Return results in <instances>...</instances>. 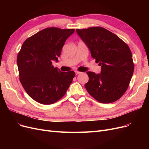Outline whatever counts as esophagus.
<instances>
[{
	"instance_id": "34e87169",
	"label": "esophagus",
	"mask_w": 149,
	"mask_h": 149,
	"mask_svg": "<svg viewBox=\"0 0 149 149\" xmlns=\"http://www.w3.org/2000/svg\"><path fill=\"white\" fill-rule=\"evenodd\" d=\"M75 73H76V75H77V74H80V73H81V72H79V71H75Z\"/></svg>"
}]
</instances>
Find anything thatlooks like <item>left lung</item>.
<instances>
[{
  "label": "left lung",
  "instance_id": "obj_1",
  "mask_svg": "<svg viewBox=\"0 0 149 149\" xmlns=\"http://www.w3.org/2000/svg\"><path fill=\"white\" fill-rule=\"evenodd\" d=\"M89 48L91 56L101 66V74L88 71L84 86L89 94L101 103L113 102L127 91L134 64L129 46L118 36L101 26L76 29Z\"/></svg>",
  "mask_w": 149,
  "mask_h": 149
}]
</instances>
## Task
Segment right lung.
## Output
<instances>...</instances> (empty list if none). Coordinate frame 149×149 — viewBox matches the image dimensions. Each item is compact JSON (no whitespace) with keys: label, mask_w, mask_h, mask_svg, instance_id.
<instances>
[{"label":"right lung","mask_w":149,"mask_h":149,"mask_svg":"<svg viewBox=\"0 0 149 149\" xmlns=\"http://www.w3.org/2000/svg\"><path fill=\"white\" fill-rule=\"evenodd\" d=\"M74 29H45L24 42L17 55L20 81L33 100L52 104L63 97L72 83L73 71L61 72L52 65L58 61L66 39Z\"/></svg>","instance_id":"right-lung-1"}]
</instances>
